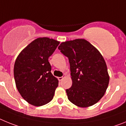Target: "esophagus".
<instances>
[{
  "label": "esophagus",
  "instance_id": "34e87169",
  "mask_svg": "<svg viewBox=\"0 0 126 126\" xmlns=\"http://www.w3.org/2000/svg\"><path fill=\"white\" fill-rule=\"evenodd\" d=\"M66 77V75H63V76H62V77H58V80H60V81H62V80L64 78V77Z\"/></svg>",
  "mask_w": 126,
  "mask_h": 126
}]
</instances>
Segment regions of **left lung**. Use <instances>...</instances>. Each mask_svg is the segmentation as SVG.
I'll use <instances>...</instances> for the list:
<instances>
[{
    "label": "left lung",
    "mask_w": 126,
    "mask_h": 126,
    "mask_svg": "<svg viewBox=\"0 0 126 126\" xmlns=\"http://www.w3.org/2000/svg\"><path fill=\"white\" fill-rule=\"evenodd\" d=\"M58 49L69 60L72 86L66 90L69 101L83 108L98 102L105 93L110 79L101 53L82 39L62 42Z\"/></svg>",
    "instance_id": "8db88e82"
}]
</instances>
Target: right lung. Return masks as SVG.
<instances>
[{"label":"right lung","instance_id":"add662e5","mask_svg":"<svg viewBox=\"0 0 126 126\" xmlns=\"http://www.w3.org/2000/svg\"><path fill=\"white\" fill-rule=\"evenodd\" d=\"M60 42L40 37L27 46L17 56L14 77L17 90L28 103L44 105L53 98L58 80L51 74L48 59Z\"/></svg>","mask_w":126,"mask_h":126}]
</instances>
